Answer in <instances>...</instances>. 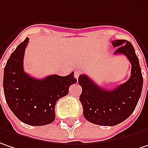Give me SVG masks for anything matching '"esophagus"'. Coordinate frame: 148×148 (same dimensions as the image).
Returning a JSON list of instances; mask_svg holds the SVG:
<instances>
[{
  "mask_svg": "<svg viewBox=\"0 0 148 148\" xmlns=\"http://www.w3.org/2000/svg\"><path fill=\"white\" fill-rule=\"evenodd\" d=\"M79 74H80V71H75V73H74V77H75V79H79Z\"/></svg>",
  "mask_w": 148,
  "mask_h": 148,
  "instance_id": "34e87169",
  "label": "esophagus"
}]
</instances>
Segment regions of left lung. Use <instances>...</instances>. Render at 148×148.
<instances>
[{"label":"left lung","instance_id":"1","mask_svg":"<svg viewBox=\"0 0 148 148\" xmlns=\"http://www.w3.org/2000/svg\"><path fill=\"white\" fill-rule=\"evenodd\" d=\"M112 45L117 49L114 54H124L132 64L131 77L111 90L97 85L87 75L79 77L82 87L79 100L84 118L100 126H116L129 117L137 105L143 90V79L139 60L132 44L126 40H115Z\"/></svg>","mask_w":148,"mask_h":148}]
</instances>
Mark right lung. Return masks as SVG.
<instances>
[{
  "instance_id": "add662e5",
  "label": "right lung",
  "mask_w": 148,
  "mask_h": 148,
  "mask_svg": "<svg viewBox=\"0 0 148 148\" xmlns=\"http://www.w3.org/2000/svg\"><path fill=\"white\" fill-rule=\"evenodd\" d=\"M29 38L21 42L11 54L4 69L3 89L6 103L13 114L30 126H45L55 120L57 100L69 94L76 83L74 72L37 79L25 73L23 58Z\"/></svg>"
}]
</instances>
